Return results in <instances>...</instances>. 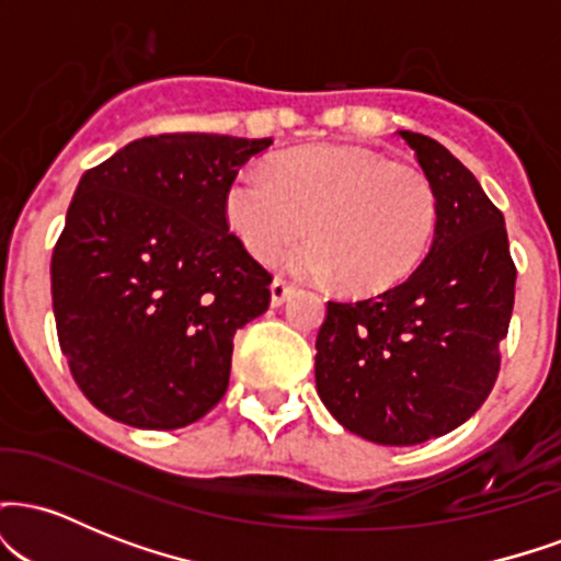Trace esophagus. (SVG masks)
Returning a JSON list of instances; mask_svg holds the SVG:
<instances>
[{"label":"esophagus","mask_w":561,"mask_h":561,"mask_svg":"<svg viewBox=\"0 0 561 561\" xmlns=\"http://www.w3.org/2000/svg\"><path fill=\"white\" fill-rule=\"evenodd\" d=\"M289 298V285L282 276H276V279L272 282V302L274 306H282Z\"/></svg>","instance_id":"obj_1"}]
</instances>
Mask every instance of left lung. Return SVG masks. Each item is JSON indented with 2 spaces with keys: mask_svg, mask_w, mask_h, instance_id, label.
<instances>
[{
  "mask_svg": "<svg viewBox=\"0 0 561 561\" xmlns=\"http://www.w3.org/2000/svg\"><path fill=\"white\" fill-rule=\"evenodd\" d=\"M268 145L158 134L81 176L53 250V308L73 379L111 420L179 430L227 392L234 332L272 298L227 199Z\"/></svg>",
  "mask_w": 561,
  "mask_h": 561,
  "instance_id": "8db88e82",
  "label": "left lung"
}]
</instances>
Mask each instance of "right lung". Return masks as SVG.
Listing matches in <instances>:
<instances>
[{
    "mask_svg": "<svg viewBox=\"0 0 561 561\" xmlns=\"http://www.w3.org/2000/svg\"><path fill=\"white\" fill-rule=\"evenodd\" d=\"M416 176L366 179L337 224L343 259L375 268L327 302L317 337V390L351 433L416 446L465 424L491 396L514 308L504 216L443 145L398 131ZM434 195L423 229L408 186Z\"/></svg>",
    "mask_w": 561,
    "mask_h": 561,
    "instance_id": "add662e5",
    "label": "right lung"
}]
</instances>
